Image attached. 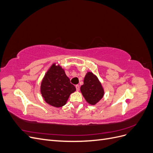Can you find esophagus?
Here are the masks:
<instances>
[{
  "instance_id": "obj_1",
  "label": "esophagus",
  "mask_w": 153,
  "mask_h": 153,
  "mask_svg": "<svg viewBox=\"0 0 153 153\" xmlns=\"http://www.w3.org/2000/svg\"><path fill=\"white\" fill-rule=\"evenodd\" d=\"M76 89L77 91H78L80 90V85H76Z\"/></svg>"
}]
</instances>
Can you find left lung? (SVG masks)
<instances>
[{
  "instance_id": "8db88e82",
  "label": "left lung",
  "mask_w": 153,
  "mask_h": 153,
  "mask_svg": "<svg viewBox=\"0 0 153 153\" xmlns=\"http://www.w3.org/2000/svg\"><path fill=\"white\" fill-rule=\"evenodd\" d=\"M80 91L85 100L92 105L98 103L104 94L101 83L97 76L91 72H88L86 74L84 84L81 86Z\"/></svg>"
}]
</instances>
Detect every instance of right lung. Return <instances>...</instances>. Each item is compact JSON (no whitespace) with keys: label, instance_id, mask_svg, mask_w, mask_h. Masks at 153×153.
I'll use <instances>...</instances> for the list:
<instances>
[{"label":"right lung","instance_id":"obj_1","mask_svg":"<svg viewBox=\"0 0 153 153\" xmlns=\"http://www.w3.org/2000/svg\"><path fill=\"white\" fill-rule=\"evenodd\" d=\"M76 91L64 69L55 64L50 67L41 82V92L49 105L61 107L66 103L69 96Z\"/></svg>","mask_w":153,"mask_h":153}]
</instances>
